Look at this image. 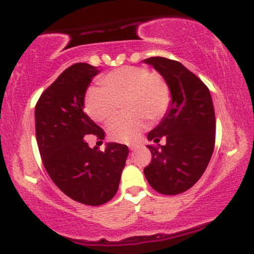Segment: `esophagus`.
<instances>
[{"mask_svg": "<svg viewBox=\"0 0 254 254\" xmlns=\"http://www.w3.org/2000/svg\"><path fill=\"white\" fill-rule=\"evenodd\" d=\"M139 145L138 144H130L129 145V149L130 150H135V149H137V148H138Z\"/></svg>", "mask_w": 254, "mask_h": 254, "instance_id": "obj_1", "label": "esophagus"}]
</instances>
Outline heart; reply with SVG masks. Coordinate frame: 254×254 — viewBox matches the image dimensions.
<instances>
[{
	"label": "heart",
	"instance_id": "b5f03b06",
	"mask_svg": "<svg viewBox=\"0 0 254 254\" xmlns=\"http://www.w3.org/2000/svg\"><path fill=\"white\" fill-rule=\"evenodd\" d=\"M104 88L87 92L84 106L94 121L107 122L117 113L121 104L129 115L113 118L107 132L113 141L133 143L151 122L164 117L171 104V89L161 76L143 66H122L101 78Z\"/></svg>",
	"mask_w": 254,
	"mask_h": 254
}]
</instances>
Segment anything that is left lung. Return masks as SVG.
Instances as JSON below:
<instances>
[{"label": "left lung", "instance_id": "8db88e82", "mask_svg": "<svg viewBox=\"0 0 254 254\" xmlns=\"http://www.w3.org/2000/svg\"><path fill=\"white\" fill-rule=\"evenodd\" d=\"M161 74L171 89L170 109L148 133L151 162L144 176L154 190L179 194L192 188L208 167L215 145L216 121L208 87L177 61L150 57L143 61ZM164 136L166 144H158Z\"/></svg>", "mask_w": 254, "mask_h": 254}]
</instances>
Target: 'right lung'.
I'll return each instance as SVG.
<instances>
[{
    "instance_id": "obj_1",
    "label": "right lung",
    "mask_w": 254,
    "mask_h": 254,
    "mask_svg": "<svg viewBox=\"0 0 254 254\" xmlns=\"http://www.w3.org/2000/svg\"><path fill=\"white\" fill-rule=\"evenodd\" d=\"M100 70L87 63L72 64L40 95L36 105V136L43 165L63 193L86 205L109 202L117 193L129 149L107 143L105 151L90 148L94 135L105 132L83 111L84 94Z\"/></svg>"
}]
</instances>
